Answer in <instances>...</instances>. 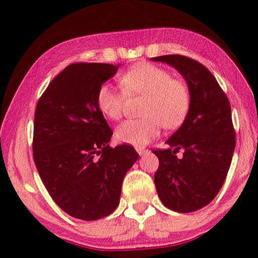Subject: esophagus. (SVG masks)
I'll return each instance as SVG.
<instances>
[{
	"instance_id": "1",
	"label": "esophagus",
	"mask_w": 258,
	"mask_h": 258,
	"mask_svg": "<svg viewBox=\"0 0 258 258\" xmlns=\"http://www.w3.org/2000/svg\"><path fill=\"white\" fill-rule=\"evenodd\" d=\"M135 150L138 151V154H139L140 156L145 155V154H147V152H148V150L145 149V148H142V147H137V148H135Z\"/></svg>"
}]
</instances>
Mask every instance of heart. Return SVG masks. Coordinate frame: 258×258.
Listing matches in <instances>:
<instances>
[{
    "label": "heart",
    "mask_w": 258,
    "mask_h": 258,
    "mask_svg": "<svg viewBox=\"0 0 258 258\" xmlns=\"http://www.w3.org/2000/svg\"><path fill=\"white\" fill-rule=\"evenodd\" d=\"M119 83L124 93L104 83L95 95L98 109L108 118L117 120L123 116L125 94L146 95V100L142 107L145 117L125 120L116 128L118 141L143 146L159 134L163 125L172 130L185 120L191 106L190 90L166 69L138 62L121 74Z\"/></svg>",
    "instance_id": "b5f03b06"
}]
</instances>
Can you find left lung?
Instances as JSON below:
<instances>
[{
	"label": "left lung",
	"mask_w": 258,
	"mask_h": 258,
	"mask_svg": "<svg viewBox=\"0 0 258 258\" xmlns=\"http://www.w3.org/2000/svg\"><path fill=\"white\" fill-rule=\"evenodd\" d=\"M152 60L177 69L191 94L189 113L167 140L168 149L152 150L159 159L156 190L172 211L196 212L216 197L228 175L235 147L230 102L216 78L197 60L180 54ZM180 149L183 156L178 159Z\"/></svg>",
	"instance_id": "1"
}]
</instances>
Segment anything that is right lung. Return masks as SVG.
I'll return each instance as SVG.
<instances>
[{
	"label": "right lung",
	"mask_w": 258,
	"mask_h": 258,
	"mask_svg": "<svg viewBox=\"0 0 258 258\" xmlns=\"http://www.w3.org/2000/svg\"><path fill=\"white\" fill-rule=\"evenodd\" d=\"M118 64L76 62L59 73L35 109L33 157L54 203L83 221L106 217L119 204L125 174L139 158L131 145L111 148L112 131L95 95Z\"/></svg>",
	"instance_id": "right-lung-1"
}]
</instances>
